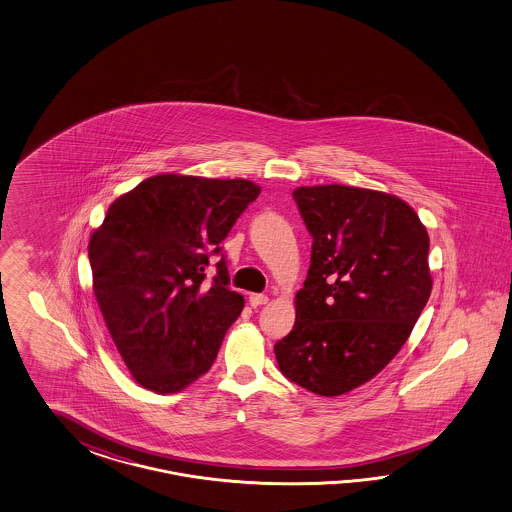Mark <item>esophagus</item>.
Returning a JSON list of instances; mask_svg holds the SVG:
<instances>
[{"instance_id": "34e87169", "label": "esophagus", "mask_w": 512, "mask_h": 512, "mask_svg": "<svg viewBox=\"0 0 512 512\" xmlns=\"http://www.w3.org/2000/svg\"><path fill=\"white\" fill-rule=\"evenodd\" d=\"M266 302H268V296L266 295H257V293L249 295V306L251 308H259V306H263Z\"/></svg>"}]
</instances>
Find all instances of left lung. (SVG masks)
<instances>
[{
	"label": "left lung",
	"mask_w": 512,
	"mask_h": 512,
	"mask_svg": "<svg viewBox=\"0 0 512 512\" xmlns=\"http://www.w3.org/2000/svg\"><path fill=\"white\" fill-rule=\"evenodd\" d=\"M313 238L293 330L274 345L281 373L319 396H340L381 372L409 338L432 278L430 238L415 210L381 191L298 187Z\"/></svg>",
	"instance_id": "8db88e82"
}]
</instances>
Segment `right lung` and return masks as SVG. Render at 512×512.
<instances>
[{
  "label": "right lung",
  "instance_id": "obj_1",
  "mask_svg": "<svg viewBox=\"0 0 512 512\" xmlns=\"http://www.w3.org/2000/svg\"><path fill=\"white\" fill-rule=\"evenodd\" d=\"M259 193L248 180L159 174L112 202L92 234L93 293L140 387L180 392L212 368L244 308L219 244Z\"/></svg>",
  "mask_w": 512,
  "mask_h": 512
}]
</instances>
